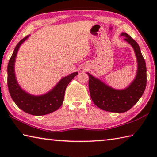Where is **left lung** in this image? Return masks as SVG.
<instances>
[{
    "label": "left lung",
    "instance_id": "left-lung-1",
    "mask_svg": "<svg viewBox=\"0 0 157 157\" xmlns=\"http://www.w3.org/2000/svg\"><path fill=\"white\" fill-rule=\"evenodd\" d=\"M121 36H125L124 40L133 47L138 62L137 75L129 86L124 90L113 89L88 73L89 92L93 102L101 109L115 113L129 110L142 96L147 83L146 64L139 44L127 33H122Z\"/></svg>",
    "mask_w": 157,
    "mask_h": 157
}]
</instances>
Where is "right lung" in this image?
Listing matches in <instances>:
<instances>
[{
    "label": "right lung",
    "instance_id": "1",
    "mask_svg": "<svg viewBox=\"0 0 157 157\" xmlns=\"http://www.w3.org/2000/svg\"><path fill=\"white\" fill-rule=\"evenodd\" d=\"M28 37V36H25L18 42L9 61L7 66V86L12 100L21 109L34 116L46 115L56 111L62 106L66 87L78 73H71L62 78L54 89L40 96H34L23 91L16 79L14 62L18 48Z\"/></svg>",
    "mask_w": 157,
    "mask_h": 157
}]
</instances>
